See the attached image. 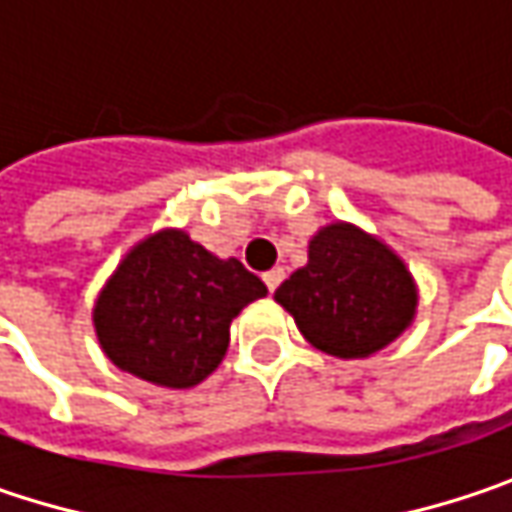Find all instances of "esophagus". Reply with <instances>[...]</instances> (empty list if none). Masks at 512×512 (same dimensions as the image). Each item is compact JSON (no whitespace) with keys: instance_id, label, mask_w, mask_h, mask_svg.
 I'll return each instance as SVG.
<instances>
[{"instance_id":"esophagus-1","label":"esophagus","mask_w":512,"mask_h":512,"mask_svg":"<svg viewBox=\"0 0 512 512\" xmlns=\"http://www.w3.org/2000/svg\"><path fill=\"white\" fill-rule=\"evenodd\" d=\"M283 278H286V272H283L280 266H275V269H269V272L263 275V283L269 286V292H275V289H278V286H280V280H283Z\"/></svg>"}]
</instances>
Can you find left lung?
I'll return each instance as SVG.
<instances>
[{
  "label": "left lung",
  "instance_id": "obj_1",
  "mask_svg": "<svg viewBox=\"0 0 512 512\" xmlns=\"http://www.w3.org/2000/svg\"><path fill=\"white\" fill-rule=\"evenodd\" d=\"M275 300L300 335L335 358H369L415 318L418 289L404 260L352 223H329L309 240V260Z\"/></svg>",
  "mask_w": 512,
  "mask_h": 512
}]
</instances>
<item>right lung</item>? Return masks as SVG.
<instances>
[{
  "label": "right lung",
  "mask_w": 512,
  "mask_h": 512,
  "mask_svg": "<svg viewBox=\"0 0 512 512\" xmlns=\"http://www.w3.org/2000/svg\"><path fill=\"white\" fill-rule=\"evenodd\" d=\"M266 286L240 260H220L180 229L148 234L120 260L94 303L108 361L148 384L189 389L229 349V326Z\"/></svg>",
  "instance_id": "1"
}]
</instances>
